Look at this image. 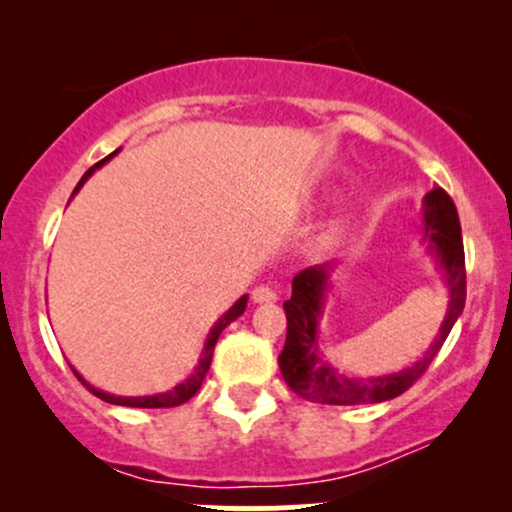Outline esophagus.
<instances>
[{
  "instance_id": "34e87169",
  "label": "esophagus",
  "mask_w": 512,
  "mask_h": 512,
  "mask_svg": "<svg viewBox=\"0 0 512 512\" xmlns=\"http://www.w3.org/2000/svg\"><path fill=\"white\" fill-rule=\"evenodd\" d=\"M276 298H279V293H276L272 286H267V284L255 286V291H252V301L255 303H274Z\"/></svg>"
}]
</instances>
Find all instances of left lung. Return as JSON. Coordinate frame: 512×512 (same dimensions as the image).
I'll use <instances>...</instances> for the list:
<instances>
[{"label":"left lung","instance_id":"1","mask_svg":"<svg viewBox=\"0 0 512 512\" xmlns=\"http://www.w3.org/2000/svg\"><path fill=\"white\" fill-rule=\"evenodd\" d=\"M424 238L428 248L436 255L443 284L448 286V313L436 342L426 351L424 358L411 363L409 368L399 373L378 375V378H346L337 368H332L320 356V337H317V320L325 305V293L330 289V269L332 264L308 267L293 276V293L284 303L286 310V344L279 356V368L286 385L296 395L317 404H370L395 399L407 392L443 346L445 339L464 310L467 298V272H464V248H462V228L457 219L455 202L443 187H433L424 197Z\"/></svg>","mask_w":512,"mask_h":512}]
</instances>
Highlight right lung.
Masks as SVG:
<instances>
[{
    "label": "right lung",
    "instance_id": "add662e5",
    "mask_svg": "<svg viewBox=\"0 0 512 512\" xmlns=\"http://www.w3.org/2000/svg\"><path fill=\"white\" fill-rule=\"evenodd\" d=\"M117 154V151H115ZM115 154H110V156H105L103 161H98L96 166H91L84 173V178L79 180V185L74 187V192H72V197L76 195V192L81 190V185H84V182L91 178L93 173H96V168H101L105 161H110V158H113ZM245 305H248V296H243V298H238L236 301V305H233L231 310H228V313H223V317L219 322H216L214 327H211V332H209V337H207V342H204V349H202V356H199V363H197V368H195V373L190 375V378L187 380H182L180 385H175L173 390H168V392H158V395H151V397H115V395H108V392H103V390H96V387H91L86 383L84 378H81L79 373H76L74 370V375L76 378L81 380V383L86 385V390H91L93 395L96 397H101L103 402H108V404H120V407H139V409H163V407H180V404H185L187 399H192L197 395V390L199 387H202V383H204V375H207V370H209V366H211V356H214V346H216V342H219V337H221V332L226 330L228 325H231L233 320H236V317H240L245 313Z\"/></svg>",
    "mask_w": 512,
    "mask_h": 512
}]
</instances>
